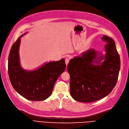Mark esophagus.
Instances as JSON below:
<instances>
[{"label":"esophagus","mask_w":129,"mask_h":129,"mask_svg":"<svg viewBox=\"0 0 129 129\" xmlns=\"http://www.w3.org/2000/svg\"><path fill=\"white\" fill-rule=\"evenodd\" d=\"M69 62V59L68 58H66L65 59V64H66V66L68 65Z\"/></svg>","instance_id":"1"}]
</instances>
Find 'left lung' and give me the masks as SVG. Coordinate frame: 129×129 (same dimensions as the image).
<instances>
[{
    "mask_svg": "<svg viewBox=\"0 0 129 129\" xmlns=\"http://www.w3.org/2000/svg\"><path fill=\"white\" fill-rule=\"evenodd\" d=\"M105 53L89 49L70 59V94L75 100L91 102L109 94L117 82L120 70L119 54L114 41L104 35Z\"/></svg>",
    "mask_w": 129,
    "mask_h": 129,
    "instance_id": "8db88e82",
    "label": "left lung"
}]
</instances>
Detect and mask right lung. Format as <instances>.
<instances>
[{"label": "right lung", "instance_id": "add662e5", "mask_svg": "<svg viewBox=\"0 0 129 129\" xmlns=\"http://www.w3.org/2000/svg\"><path fill=\"white\" fill-rule=\"evenodd\" d=\"M11 48L8 62V71L12 86L20 95L31 101H43L52 92L53 86L66 69L65 59L46 62L37 68L27 70L20 63L19 48L21 38Z\"/></svg>", "mask_w": 129, "mask_h": 129}]
</instances>
